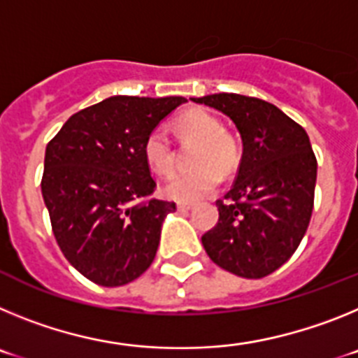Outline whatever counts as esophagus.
I'll list each match as a JSON object with an SVG mask.
<instances>
[{
  "label": "esophagus",
  "mask_w": 358,
  "mask_h": 358,
  "mask_svg": "<svg viewBox=\"0 0 358 358\" xmlns=\"http://www.w3.org/2000/svg\"><path fill=\"white\" fill-rule=\"evenodd\" d=\"M192 204H188V202H177V210L179 211H189L192 210Z\"/></svg>",
  "instance_id": "esophagus-1"
}]
</instances>
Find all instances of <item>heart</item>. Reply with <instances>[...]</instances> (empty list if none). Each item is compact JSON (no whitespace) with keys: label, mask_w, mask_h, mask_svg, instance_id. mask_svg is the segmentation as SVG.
Masks as SVG:
<instances>
[{"label":"heart","mask_w":358,"mask_h":358,"mask_svg":"<svg viewBox=\"0 0 358 358\" xmlns=\"http://www.w3.org/2000/svg\"><path fill=\"white\" fill-rule=\"evenodd\" d=\"M177 132L185 138L199 140L195 150V170H186L172 176L163 186L164 197L177 202H197L215 192L220 182V172L231 173L238 164V145L222 131V123L206 109H189L176 120ZM143 154L148 166L159 176H169L173 170L172 141L163 129L148 132L143 143Z\"/></svg>","instance_id":"1"}]
</instances>
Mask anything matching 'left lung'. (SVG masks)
<instances>
[{
	"instance_id": "1",
	"label": "left lung",
	"mask_w": 358,
	"mask_h": 358,
	"mask_svg": "<svg viewBox=\"0 0 358 358\" xmlns=\"http://www.w3.org/2000/svg\"><path fill=\"white\" fill-rule=\"evenodd\" d=\"M233 120L242 136L238 173L217 201L218 222L202 235L211 260L258 280L289 260L314 210L317 159L299 123L260 98L236 93L192 98Z\"/></svg>"
}]
</instances>
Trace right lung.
Masks as SVG:
<instances>
[{
	"mask_svg": "<svg viewBox=\"0 0 358 358\" xmlns=\"http://www.w3.org/2000/svg\"><path fill=\"white\" fill-rule=\"evenodd\" d=\"M182 96H110L78 110L46 147L41 181L66 260L102 287L127 285L152 265L176 202L152 199L148 132Z\"/></svg>",
	"mask_w": 358,
	"mask_h": 358,
	"instance_id": "right-lung-1",
	"label": "right lung"
}]
</instances>
